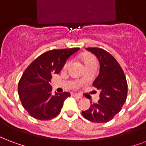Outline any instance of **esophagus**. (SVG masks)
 Instances as JSON below:
<instances>
[{"instance_id":"esophagus-1","label":"esophagus","mask_w":146,"mask_h":146,"mask_svg":"<svg viewBox=\"0 0 146 146\" xmlns=\"http://www.w3.org/2000/svg\"><path fill=\"white\" fill-rule=\"evenodd\" d=\"M71 96H73V97H75V98H78V99H81L82 97L80 96V95L77 94H75V93H72L71 94Z\"/></svg>"}]
</instances>
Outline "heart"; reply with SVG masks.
I'll use <instances>...</instances> for the list:
<instances>
[{
	"instance_id": "heart-1",
	"label": "heart",
	"mask_w": 146,
	"mask_h": 146,
	"mask_svg": "<svg viewBox=\"0 0 146 146\" xmlns=\"http://www.w3.org/2000/svg\"><path fill=\"white\" fill-rule=\"evenodd\" d=\"M81 59L83 62H84L85 67L87 66H94V65H98V60L96 59V57L90 53H84L81 56ZM71 63V60H68L65 63V67H68Z\"/></svg>"
}]
</instances>
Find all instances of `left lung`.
<instances>
[{"mask_svg":"<svg viewBox=\"0 0 146 146\" xmlns=\"http://www.w3.org/2000/svg\"><path fill=\"white\" fill-rule=\"evenodd\" d=\"M98 57L100 73L93 86L100 91L98 103H93L82 114L90 121L105 123L121 111L128 94V84L122 68L111 54L100 48H87Z\"/></svg>","mask_w":146,"mask_h":146,"instance_id":"obj_1","label":"left lung"}]
</instances>
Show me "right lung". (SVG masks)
<instances>
[{"label": "right lung", "instance_id": "right-lung-1", "mask_svg": "<svg viewBox=\"0 0 146 146\" xmlns=\"http://www.w3.org/2000/svg\"><path fill=\"white\" fill-rule=\"evenodd\" d=\"M80 48L52 49L38 56L24 71L18 86L19 98L32 117L46 121L56 117L61 111L69 92L52 94L50 82L59 73L66 59Z\"/></svg>", "mask_w": 146, "mask_h": 146}]
</instances>
